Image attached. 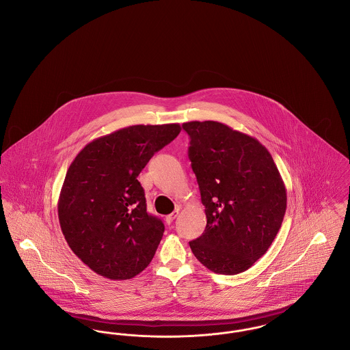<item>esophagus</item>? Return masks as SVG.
<instances>
[{
    "label": "esophagus",
    "mask_w": 350,
    "mask_h": 350,
    "mask_svg": "<svg viewBox=\"0 0 350 350\" xmlns=\"http://www.w3.org/2000/svg\"><path fill=\"white\" fill-rule=\"evenodd\" d=\"M178 215H179V209H176V211H174L172 213H170L168 216H166V222L170 225L172 221L175 220L176 217H178Z\"/></svg>",
    "instance_id": "obj_1"
}]
</instances>
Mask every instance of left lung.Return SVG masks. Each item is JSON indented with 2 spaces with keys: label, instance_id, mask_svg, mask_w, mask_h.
I'll return each instance as SVG.
<instances>
[{
  "label": "left lung",
  "instance_id": "left-lung-1",
  "mask_svg": "<svg viewBox=\"0 0 350 350\" xmlns=\"http://www.w3.org/2000/svg\"><path fill=\"white\" fill-rule=\"evenodd\" d=\"M183 129L206 216L191 250L213 273H243L280 229L287 206L282 176L269 150L245 133L217 121L184 122Z\"/></svg>",
  "mask_w": 350,
  "mask_h": 350
}]
</instances>
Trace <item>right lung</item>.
Returning a JSON list of instances; mask_svg holds the SVG:
<instances>
[{"label": "right lung", "mask_w": 350, "mask_h": 350, "mask_svg": "<svg viewBox=\"0 0 350 350\" xmlns=\"http://www.w3.org/2000/svg\"><path fill=\"white\" fill-rule=\"evenodd\" d=\"M180 130L179 124L133 125L93 139L76 155L57 216L68 246L96 274L124 280L151 262L165 225L148 215L137 176Z\"/></svg>", "instance_id": "1"}]
</instances>
